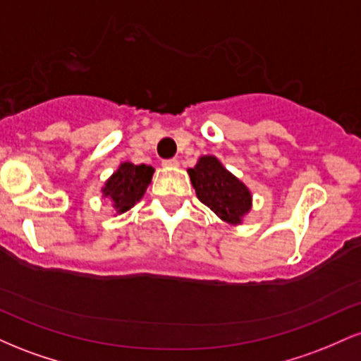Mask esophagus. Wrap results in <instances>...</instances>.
Returning a JSON list of instances; mask_svg holds the SVG:
<instances>
[{"label": "esophagus", "mask_w": 361, "mask_h": 361, "mask_svg": "<svg viewBox=\"0 0 361 361\" xmlns=\"http://www.w3.org/2000/svg\"><path fill=\"white\" fill-rule=\"evenodd\" d=\"M163 166H166V168H176V166H178V159H175V157H173V159H164V161H163Z\"/></svg>", "instance_id": "esophagus-1"}]
</instances>
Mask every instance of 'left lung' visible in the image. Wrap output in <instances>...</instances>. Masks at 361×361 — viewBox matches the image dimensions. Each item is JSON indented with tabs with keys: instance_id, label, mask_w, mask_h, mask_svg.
Here are the masks:
<instances>
[{
	"instance_id": "8db88e82",
	"label": "left lung",
	"mask_w": 361,
	"mask_h": 361,
	"mask_svg": "<svg viewBox=\"0 0 361 361\" xmlns=\"http://www.w3.org/2000/svg\"><path fill=\"white\" fill-rule=\"evenodd\" d=\"M198 200L227 224L243 222L251 210V192L241 180L222 166L215 156H202L195 168L188 169Z\"/></svg>"
}]
</instances>
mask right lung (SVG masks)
Returning <instances> with one entry per match:
<instances>
[{
    "label": "right lung",
    "mask_w": 361,
    "mask_h": 361,
    "mask_svg": "<svg viewBox=\"0 0 361 361\" xmlns=\"http://www.w3.org/2000/svg\"><path fill=\"white\" fill-rule=\"evenodd\" d=\"M152 173L154 168L147 164L122 163L102 188L103 197L110 198L117 214L127 212L144 197Z\"/></svg>",
    "instance_id": "1"
}]
</instances>
